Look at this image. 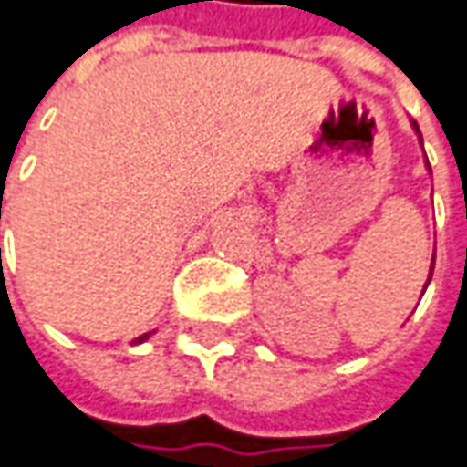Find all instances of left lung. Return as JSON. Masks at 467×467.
<instances>
[{
	"label": "left lung",
	"mask_w": 467,
	"mask_h": 467,
	"mask_svg": "<svg viewBox=\"0 0 467 467\" xmlns=\"http://www.w3.org/2000/svg\"><path fill=\"white\" fill-rule=\"evenodd\" d=\"M410 126L415 130V136H418V141H420V147H423V136H420V129H418V123L415 120H410ZM426 160V171L431 173V165H429V157H423ZM431 273H433V257H431V270H429V281H431ZM429 281H426V286H429Z\"/></svg>",
	"instance_id": "1"
}]
</instances>
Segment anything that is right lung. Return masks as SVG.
Masks as SVG:
<instances>
[{
  "label": "right lung",
  "mask_w": 467,
  "mask_h": 467,
  "mask_svg": "<svg viewBox=\"0 0 467 467\" xmlns=\"http://www.w3.org/2000/svg\"><path fill=\"white\" fill-rule=\"evenodd\" d=\"M152 334H154V331H150V334H144V337H139V338H136V341H133V344H141V341H147V338L152 337Z\"/></svg>",
  "instance_id": "obj_1"
}]
</instances>
